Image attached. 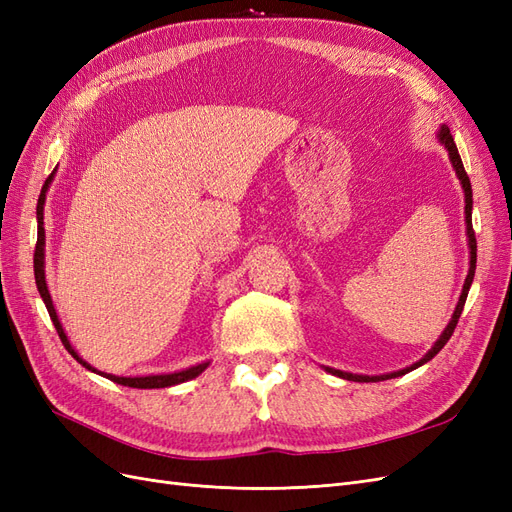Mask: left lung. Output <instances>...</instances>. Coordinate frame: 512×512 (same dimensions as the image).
I'll use <instances>...</instances> for the list:
<instances>
[{
    "label": "left lung",
    "instance_id": "1",
    "mask_svg": "<svg viewBox=\"0 0 512 512\" xmlns=\"http://www.w3.org/2000/svg\"><path fill=\"white\" fill-rule=\"evenodd\" d=\"M436 136H438L440 145L448 151V160H451V164H453V168H455V175H457V179H459V183H461V188H463V198H466V211H463V213H466V237H468V247H470V269H468V275H466V282H463V288H461V294H459V301H457V305H455V312H453L451 320H448L444 331L440 333V337L436 339V344H433V346L427 350V354L423 356L421 361H416V363H412L410 367H404V369H399V371H391V374H380V376L350 374V371H342V369H333V367L322 365L324 371H329V374H333V376H337V378L352 380V382H380V380H391V378L404 376V374H408V371H412V369H416V367L425 365L427 361H431L433 356H436V354L446 346V342H448V339H451V335H453V331H455V327H457V320H459V316H461V312H463V305H466L470 286H472V282H474V271H476V237H474V228H472V185H470V177H468V173H466V168H463V162H461V156H459V151H457V145H455V141H453L451 130H448V126H444V123H442Z\"/></svg>",
    "mask_w": 512,
    "mask_h": 512
}]
</instances>
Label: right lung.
I'll list each match as a JSON object with an SVG mask.
<instances>
[{"mask_svg":"<svg viewBox=\"0 0 512 512\" xmlns=\"http://www.w3.org/2000/svg\"><path fill=\"white\" fill-rule=\"evenodd\" d=\"M57 170V168H55ZM55 170L49 175V179L44 181L42 185V192H40V198H38V207H36V218H38V243H36V254H34V275H36V286H38V292L40 297L46 305V309H49V316L55 324V329L59 333V339L61 344L66 346V350L74 356L76 361H79L85 369L94 371V374H100L108 380H113L121 386H132V389H164V386H175V384H181V382H188L196 376L203 374V371L209 367L211 361H203L198 365H192L188 369H181V371H173V374H149V376H115V374H104V371H98L96 367H91L87 361H83L79 352H76L70 344V339L64 331V327H61L59 322V316L55 312V305H53V299H51V292H49V284H46V273H44V200H46V192H49L51 188V181L55 177Z\"/></svg>","mask_w":512,"mask_h":512,"instance_id":"add662e5","label":"right lung"}]
</instances>
